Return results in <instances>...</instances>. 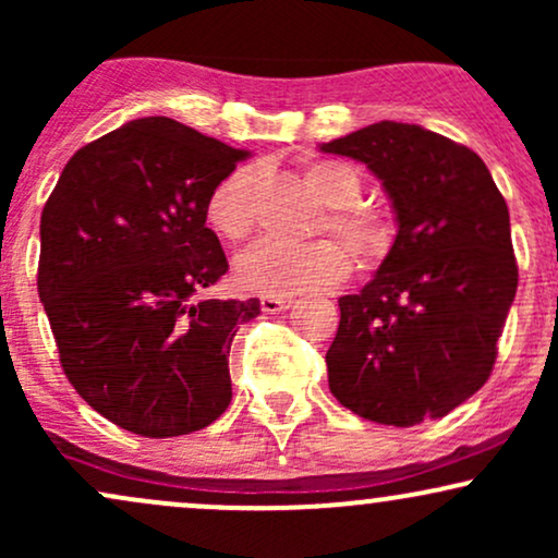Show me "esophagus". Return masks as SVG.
<instances>
[{
	"label": "esophagus",
	"mask_w": 558,
	"mask_h": 558,
	"mask_svg": "<svg viewBox=\"0 0 558 558\" xmlns=\"http://www.w3.org/2000/svg\"><path fill=\"white\" fill-rule=\"evenodd\" d=\"M259 304H262V312H267V315H278V312H286L293 301L286 296H262Z\"/></svg>",
	"instance_id": "obj_1"
}]
</instances>
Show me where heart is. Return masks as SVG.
Listing matches in <instances>:
<instances>
[{"label":"heart","mask_w":558,"mask_h":558,"mask_svg":"<svg viewBox=\"0 0 558 558\" xmlns=\"http://www.w3.org/2000/svg\"><path fill=\"white\" fill-rule=\"evenodd\" d=\"M304 181L328 204V217L319 233L330 230L360 267H375L393 246V228L388 217L373 207L356 204L362 196L360 172L332 159L304 165ZM257 183L259 172L252 165L230 170L209 191L204 215L222 239L246 241L257 228ZM349 272L343 248L332 241L278 243L262 241L235 262V278L243 288L265 296H293L336 286Z\"/></svg>","instance_id":"obj_1"}]
</instances>
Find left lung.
<instances>
[{"mask_svg":"<svg viewBox=\"0 0 558 558\" xmlns=\"http://www.w3.org/2000/svg\"><path fill=\"white\" fill-rule=\"evenodd\" d=\"M364 162L396 213V241L360 293L338 299L330 393L360 417L412 427L485 386L517 293L509 207L475 151L383 120L323 144Z\"/></svg>","mask_w":558,"mask_h":558,"instance_id":"1","label":"left lung"}]
</instances>
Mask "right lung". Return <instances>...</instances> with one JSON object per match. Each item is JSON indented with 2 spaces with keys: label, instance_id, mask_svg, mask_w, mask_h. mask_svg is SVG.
<instances>
[{
  "label": "right lung",
  "instance_id": "obj_1",
  "mask_svg": "<svg viewBox=\"0 0 558 558\" xmlns=\"http://www.w3.org/2000/svg\"><path fill=\"white\" fill-rule=\"evenodd\" d=\"M248 151L141 118L70 157L41 213L38 296L60 364L101 417L144 438L213 425L228 354L259 299H207L228 272L209 191Z\"/></svg>",
  "mask_w": 558,
  "mask_h": 558
}]
</instances>
